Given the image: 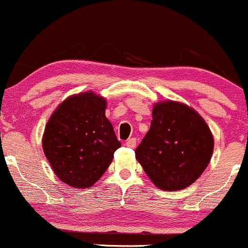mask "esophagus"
Returning <instances> with one entry per match:
<instances>
[{"instance_id": "esophagus-1", "label": "esophagus", "mask_w": 248, "mask_h": 248, "mask_svg": "<svg viewBox=\"0 0 248 248\" xmlns=\"http://www.w3.org/2000/svg\"><path fill=\"white\" fill-rule=\"evenodd\" d=\"M136 142H137L136 139H134V137H132V139H129L126 142H125V145L129 148H131V149H134V148L136 147Z\"/></svg>"}]
</instances>
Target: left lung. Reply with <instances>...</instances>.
Returning <instances> with one entry per match:
<instances>
[{
  "label": "left lung",
  "mask_w": 248,
  "mask_h": 248,
  "mask_svg": "<svg viewBox=\"0 0 248 248\" xmlns=\"http://www.w3.org/2000/svg\"><path fill=\"white\" fill-rule=\"evenodd\" d=\"M213 152V134L197 111L167 100L153 107L150 129L135 154L156 187L178 191L201 177Z\"/></svg>",
  "instance_id": "left-lung-1"
}]
</instances>
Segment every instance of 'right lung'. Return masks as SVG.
Masks as SVG:
<instances>
[{"mask_svg": "<svg viewBox=\"0 0 248 248\" xmlns=\"http://www.w3.org/2000/svg\"><path fill=\"white\" fill-rule=\"evenodd\" d=\"M105 109V98L82 92L65 99L48 119L43 150L56 175L69 186L91 187L121 148Z\"/></svg>", "mask_w": 248, "mask_h": 248, "instance_id": "1", "label": "right lung"}]
</instances>
